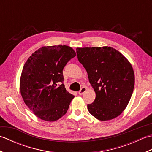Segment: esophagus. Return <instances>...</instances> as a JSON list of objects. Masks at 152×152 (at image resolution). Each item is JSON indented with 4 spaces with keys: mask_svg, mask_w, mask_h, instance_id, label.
I'll use <instances>...</instances> for the list:
<instances>
[{
    "mask_svg": "<svg viewBox=\"0 0 152 152\" xmlns=\"http://www.w3.org/2000/svg\"><path fill=\"white\" fill-rule=\"evenodd\" d=\"M86 91H87V88L86 87H83V88H82V89L78 91L79 95H83Z\"/></svg>",
    "mask_w": 152,
    "mask_h": 152,
    "instance_id": "1",
    "label": "esophagus"
}]
</instances>
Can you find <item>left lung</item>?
Instances as JSON below:
<instances>
[{
    "instance_id": "obj_1",
    "label": "left lung",
    "mask_w": 152,
    "mask_h": 152,
    "mask_svg": "<svg viewBox=\"0 0 152 152\" xmlns=\"http://www.w3.org/2000/svg\"><path fill=\"white\" fill-rule=\"evenodd\" d=\"M76 53L96 93L95 101L88 104V111L101 121L118 117L133 92L134 74L131 63L111 47L78 48Z\"/></svg>"
}]
</instances>
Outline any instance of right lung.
Here are the masks:
<instances>
[{
	"mask_svg": "<svg viewBox=\"0 0 152 152\" xmlns=\"http://www.w3.org/2000/svg\"><path fill=\"white\" fill-rule=\"evenodd\" d=\"M76 56L72 48L64 45L44 46L25 63L20 78L22 98L42 120L56 121L69 109L74 96L64 88L63 70Z\"/></svg>",
	"mask_w": 152,
	"mask_h": 152,
	"instance_id": "add662e5",
	"label": "right lung"
}]
</instances>
